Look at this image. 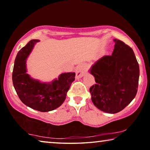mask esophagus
I'll return each instance as SVG.
<instances>
[{"label": "esophagus", "mask_w": 150, "mask_h": 150, "mask_svg": "<svg viewBox=\"0 0 150 150\" xmlns=\"http://www.w3.org/2000/svg\"><path fill=\"white\" fill-rule=\"evenodd\" d=\"M86 69V66L84 64L78 66L76 68V78H82L84 75Z\"/></svg>", "instance_id": "1"}]
</instances>
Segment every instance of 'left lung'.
<instances>
[{
    "mask_svg": "<svg viewBox=\"0 0 150 150\" xmlns=\"http://www.w3.org/2000/svg\"><path fill=\"white\" fill-rule=\"evenodd\" d=\"M111 56H104L90 69L96 84L90 88L96 107L110 114L124 109L136 96L139 76L138 62L132 48L114 39Z\"/></svg>",
    "mask_w": 150,
    "mask_h": 150,
    "instance_id": "left-lung-1",
    "label": "left lung"
}]
</instances>
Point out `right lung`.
<instances>
[{
	"label": "right lung",
	"mask_w": 150,
	"mask_h": 150,
	"mask_svg": "<svg viewBox=\"0 0 150 150\" xmlns=\"http://www.w3.org/2000/svg\"><path fill=\"white\" fill-rule=\"evenodd\" d=\"M39 40H31L18 51L14 60L13 82L20 100L27 106L42 112L52 111L62 105L72 82L74 72L64 73L58 79L46 84L31 78L26 74V60Z\"/></svg>",
	"instance_id": "1"
}]
</instances>
